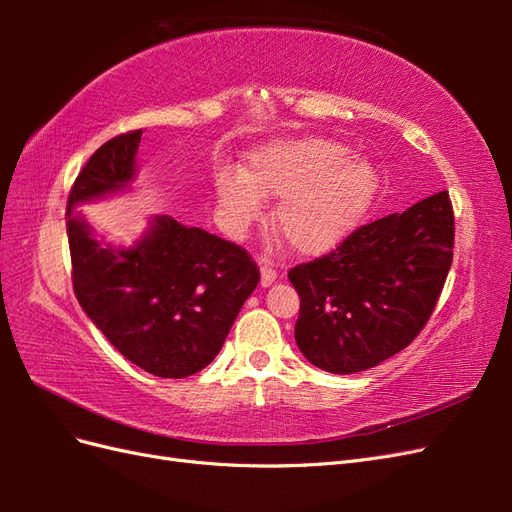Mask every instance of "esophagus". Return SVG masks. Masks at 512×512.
<instances>
[{
  "instance_id": "1",
  "label": "esophagus",
  "mask_w": 512,
  "mask_h": 512,
  "mask_svg": "<svg viewBox=\"0 0 512 512\" xmlns=\"http://www.w3.org/2000/svg\"><path fill=\"white\" fill-rule=\"evenodd\" d=\"M277 280V271L273 269V267H267V265H262L260 267V286H271L273 282Z\"/></svg>"
}]
</instances>
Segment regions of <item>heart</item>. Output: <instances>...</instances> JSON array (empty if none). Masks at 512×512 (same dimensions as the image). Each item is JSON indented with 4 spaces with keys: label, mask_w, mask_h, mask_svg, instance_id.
<instances>
[{
    "label": "heart",
    "mask_w": 512,
    "mask_h": 512,
    "mask_svg": "<svg viewBox=\"0 0 512 512\" xmlns=\"http://www.w3.org/2000/svg\"><path fill=\"white\" fill-rule=\"evenodd\" d=\"M222 222L241 237L260 220L265 198H280L273 224L297 254L320 256L359 228L378 192V170L329 138L277 141L247 153V168L213 173Z\"/></svg>",
    "instance_id": "heart-1"
}]
</instances>
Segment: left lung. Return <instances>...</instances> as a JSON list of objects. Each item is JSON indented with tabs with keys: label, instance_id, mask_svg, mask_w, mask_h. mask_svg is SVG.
<instances>
[{
	"label": "left lung",
	"instance_id": "left-lung-1",
	"mask_svg": "<svg viewBox=\"0 0 512 512\" xmlns=\"http://www.w3.org/2000/svg\"><path fill=\"white\" fill-rule=\"evenodd\" d=\"M453 239L451 200L438 192L290 269L301 299L294 339L305 359L331 374H356L404 350L438 303Z\"/></svg>",
	"mask_w": 512,
	"mask_h": 512
}]
</instances>
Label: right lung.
Masks as SVG:
<instances>
[{
	"label": "right lung",
	"mask_w": 512,
	"mask_h": 512,
	"mask_svg": "<svg viewBox=\"0 0 512 512\" xmlns=\"http://www.w3.org/2000/svg\"><path fill=\"white\" fill-rule=\"evenodd\" d=\"M141 134L104 143L72 185V284L83 312L128 361L158 378H188L218 356L260 273L239 245L170 215H153L130 247L96 239L76 207L130 188Z\"/></svg>",
	"instance_id": "1"
}]
</instances>
